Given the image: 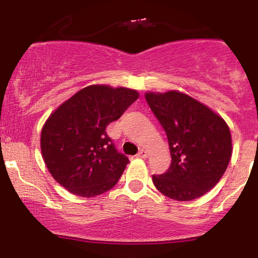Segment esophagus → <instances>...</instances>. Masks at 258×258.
I'll list each match as a JSON object with an SVG mask.
<instances>
[{"mask_svg": "<svg viewBox=\"0 0 258 258\" xmlns=\"http://www.w3.org/2000/svg\"><path fill=\"white\" fill-rule=\"evenodd\" d=\"M148 156V152L146 149H141L139 150V153L137 154V158H141V159H146Z\"/></svg>", "mask_w": 258, "mask_h": 258, "instance_id": "obj_1", "label": "esophagus"}]
</instances>
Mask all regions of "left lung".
<instances>
[{"instance_id":"left-lung-1","label":"left lung","mask_w":258,"mask_h":258,"mask_svg":"<svg viewBox=\"0 0 258 258\" xmlns=\"http://www.w3.org/2000/svg\"><path fill=\"white\" fill-rule=\"evenodd\" d=\"M146 99L166 132L171 166L153 174L161 194L177 201L205 195L220 182L232 158V135L220 114L183 92H147Z\"/></svg>"}]
</instances>
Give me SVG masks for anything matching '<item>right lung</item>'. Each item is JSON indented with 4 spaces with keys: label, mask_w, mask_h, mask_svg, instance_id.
Masks as SVG:
<instances>
[{
    "label": "right lung",
    "mask_w": 258,
    "mask_h": 258,
    "mask_svg": "<svg viewBox=\"0 0 258 258\" xmlns=\"http://www.w3.org/2000/svg\"><path fill=\"white\" fill-rule=\"evenodd\" d=\"M138 97L131 88L91 85L49 115L41 130V154L53 178L68 191L93 198L116 184L130 161L116 152L105 127Z\"/></svg>",
    "instance_id": "add662e5"
}]
</instances>
